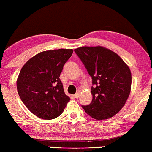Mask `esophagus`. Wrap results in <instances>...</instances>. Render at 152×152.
Instances as JSON below:
<instances>
[{"label":"esophagus","instance_id":"1","mask_svg":"<svg viewBox=\"0 0 152 152\" xmlns=\"http://www.w3.org/2000/svg\"><path fill=\"white\" fill-rule=\"evenodd\" d=\"M79 96H80V93L79 92L76 93L75 94H74V97H75V98H78V97H79Z\"/></svg>","mask_w":152,"mask_h":152}]
</instances>
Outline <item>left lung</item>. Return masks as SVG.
I'll use <instances>...</instances> for the list:
<instances>
[{
	"label": "left lung",
	"mask_w": 152,
	"mask_h": 152,
	"mask_svg": "<svg viewBox=\"0 0 152 152\" xmlns=\"http://www.w3.org/2000/svg\"><path fill=\"white\" fill-rule=\"evenodd\" d=\"M91 77L92 100L83 109L96 120L116 115L130 94L132 74L129 66L115 52L102 46L75 49Z\"/></svg>",
	"instance_id": "left-lung-1"
}]
</instances>
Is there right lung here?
I'll return each mask as SVG.
<instances>
[{"instance_id":"add662e5","label":"right lung","mask_w":152,"mask_h":152,"mask_svg":"<svg viewBox=\"0 0 152 152\" xmlns=\"http://www.w3.org/2000/svg\"><path fill=\"white\" fill-rule=\"evenodd\" d=\"M72 53V49H66L42 52L28 60L20 70L18 92L28 110L38 118H58L69 101L60 75Z\"/></svg>"}]
</instances>
